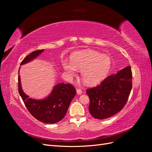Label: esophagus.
Instances as JSON below:
<instances>
[{
  "label": "esophagus",
  "mask_w": 152,
  "mask_h": 152,
  "mask_svg": "<svg viewBox=\"0 0 152 152\" xmlns=\"http://www.w3.org/2000/svg\"><path fill=\"white\" fill-rule=\"evenodd\" d=\"M77 94H81L82 93V91L80 89H77Z\"/></svg>",
  "instance_id": "obj_1"
}]
</instances>
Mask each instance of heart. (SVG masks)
I'll list each match as a JSON object with an SVG mask.
<instances>
[{"label": "heart", "instance_id": "b5f03b06", "mask_svg": "<svg viewBox=\"0 0 152 152\" xmlns=\"http://www.w3.org/2000/svg\"><path fill=\"white\" fill-rule=\"evenodd\" d=\"M70 62L64 59L62 66L70 78L80 70V77L86 84L94 85L104 79L111 66L110 58L92 49H86L71 54Z\"/></svg>", "mask_w": 152, "mask_h": 152}]
</instances>
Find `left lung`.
Listing matches in <instances>:
<instances>
[{"label":"left lung","instance_id":"obj_1","mask_svg":"<svg viewBox=\"0 0 152 152\" xmlns=\"http://www.w3.org/2000/svg\"><path fill=\"white\" fill-rule=\"evenodd\" d=\"M132 79L131 68L129 66L107 77L97 87L87 89L91 115L102 120L122 110L131 93Z\"/></svg>","mask_w":152,"mask_h":152}]
</instances>
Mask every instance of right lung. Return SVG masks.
I'll use <instances>...</instances> for the list:
<instances>
[{
  "mask_svg": "<svg viewBox=\"0 0 152 152\" xmlns=\"http://www.w3.org/2000/svg\"><path fill=\"white\" fill-rule=\"evenodd\" d=\"M43 51L44 49H41L31 53L24 58L20 65L33 60ZM18 92L31 115L45 124H55L62 120L76 94V89L72 84L59 83L54 87L51 93L45 99L37 100L30 98L22 90L20 75H18Z\"/></svg>",
  "mask_w": 152,
  "mask_h": 152,
  "instance_id": "add662e5",
  "label": "right lung"
}]
</instances>
